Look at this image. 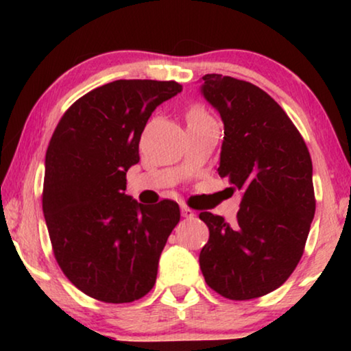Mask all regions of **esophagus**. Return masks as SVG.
I'll use <instances>...</instances> for the list:
<instances>
[{"mask_svg":"<svg viewBox=\"0 0 351 351\" xmlns=\"http://www.w3.org/2000/svg\"><path fill=\"white\" fill-rule=\"evenodd\" d=\"M182 215H184V217H186V219H193L195 217V210L193 209H190V208H186V206H182Z\"/></svg>","mask_w":351,"mask_h":351,"instance_id":"esophagus-1","label":"esophagus"}]
</instances>
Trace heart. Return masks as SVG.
<instances>
[{"label":"heart","mask_w":351,"mask_h":351,"mask_svg":"<svg viewBox=\"0 0 351 351\" xmlns=\"http://www.w3.org/2000/svg\"><path fill=\"white\" fill-rule=\"evenodd\" d=\"M203 119H209V114L203 107H199V105H195V107H191L189 110V113H186V121H189V123L203 121Z\"/></svg>","instance_id":"1"}]
</instances>
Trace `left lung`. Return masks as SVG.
<instances>
[{"label":"left lung","mask_w":351,"mask_h":351,"mask_svg":"<svg viewBox=\"0 0 351 351\" xmlns=\"http://www.w3.org/2000/svg\"><path fill=\"white\" fill-rule=\"evenodd\" d=\"M201 94L223 121L219 176L243 199L234 223L199 214L209 228L199 267L225 299H257L278 289L304 254L316 208L311 158L285 110L257 86L210 73Z\"/></svg>","instance_id":"1"}]
</instances>
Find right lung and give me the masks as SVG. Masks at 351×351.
Instances as JSON below:
<instances>
[{
	"instance_id": "add662e5",
	"label": "right lung",
	"mask_w": 351,
	"mask_h": 351,
	"mask_svg": "<svg viewBox=\"0 0 351 351\" xmlns=\"http://www.w3.org/2000/svg\"><path fill=\"white\" fill-rule=\"evenodd\" d=\"M182 90L176 81L118 80L64 113L46 152L43 213L64 275L107 304L138 300L180 220L176 201L143 206L124 193L153 110Z\"/></svg>"
}]
</instances>
